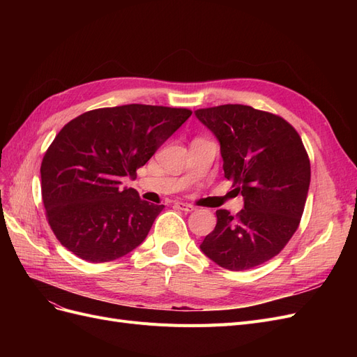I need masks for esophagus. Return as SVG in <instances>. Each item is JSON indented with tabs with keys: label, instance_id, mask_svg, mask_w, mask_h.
Here are the masks:
<instances>
[{
	"label": "esophagus",
	"instance_id": "obj_1",
	"mask_svg": "<svg viewBox=\"0 0 357 357\" xmlns=\"http://www.w3.org/2000/svg\"><path fill=\"white\" fill-rule=\"evenodd\" d=\"M176 207L180 208V210H183V211H193V210H197L195 205L188 204V202H183V201H177V202H176Z\"/></svg>",
	"mask_w": 357,
	"mask_h": 357
}]
</instances>
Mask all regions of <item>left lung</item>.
Returning a JSON list of instances; mask_svg holds the SVG:
<instances>
[{
	"label": "left lung",
	"mask_w": 357,
	"mask_h": 357,
	"mask_svg": "<svg viewBox=\"0 0 357 357\" xmlns=\"http://www.w3.org/2000/svg\"><path fill=\"white\" fill-rule=\"evenodd\" d=\"M218 138L225 177L241 192L235 215L218 210L201 252L231 271L261 265L283 250L298 229L310 188V159L283 117L241 104L195 112Z\"/></svg>",
	"instance_id": "obj_1"
}]
</instances>
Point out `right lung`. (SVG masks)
Instances as JSON below:
<instances>
[{
  "mask_svg": "<svg viewBox=\"0 0 357 357\" xmlns=\"http://www.w3.org/2000/svg\"><path fill=\"white\" fill-rule=\"evenodd\" d=\"M188 109L128 104L86 112L43 158L41 197L59 243L83 261H114L142 244L164 205L122 188L190 117Z\"/></svg>",
  "mask_w": 357,
  "mask_h": 357,
  "instance_id": "add662e5",
  "label": "right lung"
}]
</instances>
